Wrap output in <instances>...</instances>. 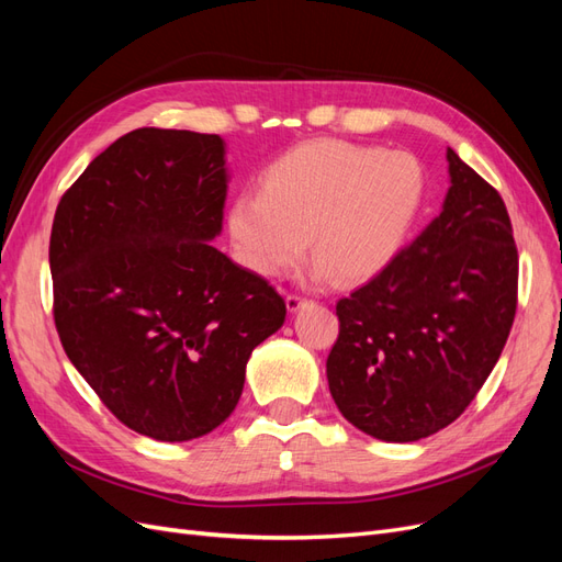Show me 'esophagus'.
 Instances as JSON below:
<instances>
[{"mask_svg": "<svg viewBox=\"0 0 562 562\" xmlns=\"http://www.w3.org/2000/svg\"><path fill=\"white\" fill-rule=\"evenodd\" d=\"M304 302H307V297L295 295V293H288V295H285V307H288V312H297Z\"/></svg>", "mask_w": 562, "mask_h": 562, "instance_id": "1", "label": "esophagus"}]
</instances>
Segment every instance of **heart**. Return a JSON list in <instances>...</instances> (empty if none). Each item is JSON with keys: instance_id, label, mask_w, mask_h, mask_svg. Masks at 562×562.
<instances>
[{"instance_id": "heart-1", "label": "heart", "mask_w": 562, "mask_h": 562, "mask_svg": "<svg viewBox=\"0 0 562 562\" xmlns=\"http://www.w3.org/2000/svg\"><path fill=\"white\" fill-rule=\"evenodd\" d=\"M424 199V168L403 149L304 143L271 161L260 194H239L227 227L239 260L283 277L307 252L318 274L368 279L398 252Z\"/></svg>"}]
</instances>
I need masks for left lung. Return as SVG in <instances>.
<instances>
[{
  "instance_id": "obj_1",
  "label": "left lung",
  "mask_w": 562,
  "mask_h": 562,
  "mask_svg": "<svg viewBox=\"0 0 562 562\" xmlns=\"http://www.w3.org/2000/svg\"><path fill=\"white\" fill-rule=\"evenodd\" d=\"M448 171L440 215L335 307L330 394L356 429L386 443L462 415L514 326L518 250L504 201L450 147Z\"/></svg>"
}]
</instances>
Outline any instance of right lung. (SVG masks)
I'll list each match as a JSON object with an SVG mask.
<instances>
[{
  "label": "right lung",
  "instance_id": "1",
  "mask_svg": "<svg viewBox=\"0 0 562 562\" xmlns=\"http://www.w3.org/2000/svg\"><path fill=\"white\" fill-rule=\"evenodd\" d=\"M227 199L220 135L135 128L67 190L50 229L67 359L128 429L166 443L213 431L285 302L209 241Z\"/></svg>",
  "mask_w": 562,
  "mask_h": 562
}]
</instances>
